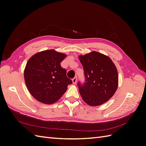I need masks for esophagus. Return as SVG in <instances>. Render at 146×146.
I'll use <instances>...</instances> for the list:
<instances>
[{"label":"esophagus","mask_w":146,"mask_h":146,"mask_svg":"<svg viewBox=\"0 0 146 146\" xmlns=\"http://www.w3.org/2000/svg\"><path fill=\"white\" fill-rule=\"evenodd\" d=\"M77 77H75L74 78H72V83L74 84H76L77 83Z\"/></svg>","instance_id":"34e87169"}]
</instances>
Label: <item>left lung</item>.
<instances>
[{
	"label": "left lung",
	"mask_w": 146,
	"mask_h": 146,
	"mask_svg": "<svg viewBox=\"0 0 146 146\" xmlns=\"http://www.w3.org/2000/svg\"><path fill=\"white\" fill-rule=\"evenodd\" d=\"M83 67L85 82H78L79 92L84 102L92 107L108 101L118 86L116 66L108 56L98 52L79 56Z\"/></svg>",
	"instance_id": "obj_1"
}]
</instances>
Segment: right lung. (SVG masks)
I'll use <instances>...</instances> for the list:
<instances>
[{"mask_svg":"<svg viewBox=\"0 0 146 146\" xmlns=\"http://www.w3.org/2000/svg\"><path fill=\"white\" fill-rule=\"evenodd\" d=\"M66 56L54 50L38 52L27 61L24 79L33 98L43 104H52L58 100L72 83L66 76L61 63Z\"/></svg>","mask_w":146,"mask_h":146,"instance_id":"obj_1","label":"right lung"}]
</instances>
